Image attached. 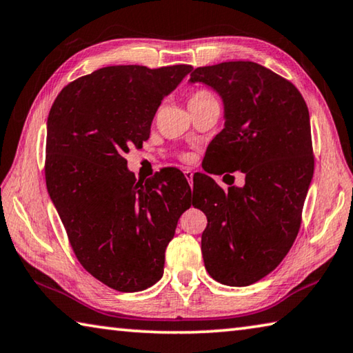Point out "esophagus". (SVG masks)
I'll return each mask as SVG.
<instances>
[{
	"mask_svg": "<svg viewBox=\"0 0 353 353\" xmlns=\"http://www.w3.org/2000/svg\"><path fill=\"white\" fill-rule=\"evenodd\" d=\"M184 176H186V180L189 181L190 186H192V180H194V172L190 169H186L184 170Z\"/></svg>",
	"mask_w": 353,
	"mask_h": 353,
	"instance_id": "1",
	"label": "esophagus"
}]
</instances>
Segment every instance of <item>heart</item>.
<instances>
[{
    "instance_id": "1",
    "label": "heart",
    "mask_w": 353,
    "mask_h": 353,
    "mask_svg": "<svg viewBox=\"0 0 353 353\" xmlns=\"http://www.w3.org/2000/svg\"><path fill=\"white\" fill-rule=\"evenodd\" d=\"M209 96H211V94H209V92H206V91H196V92H194L192 97H190L189 102L199 101V99H205V97H209Z\"/></svg>"
}]
</instances>
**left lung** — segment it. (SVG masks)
I'll return each mask as SVG.
<instances>
[{
	"mask_svg": "<svg viewBox=\"0 0 353 353\" xmlns=\"http://www.w3.org/2000/svg\"><path fill=\"white\" fill-rule=\"evenodd\" d=\"M223 102L225 128L211 141L209 173L240 170L225 192L203 175L194 206L208 217L203 261L215 281L251 285L292 248L313 178L310 114L293 83L254 61H225L190 74ZM228 173V175H230Z\"/></svg>",
	"mask_w": 353,
	"mask_h": 353,
	"instance_id": "8db88e82",
	"label": "left lung"
}]
</instances>
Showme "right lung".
Here are the masks:
<instances>
[{"label": "right lung", "instance_id": "obj_1", "mask_svg": "<svg viewBox=\"0 0 353 353\" xmlns=\"http://www.w3.org/2000/svg\"><path fill=\"white\" fill-rule=\"evenodd\" d=\"M190 71L107 66L65 86L49 111V196L82 267L117 292H142L163 277L165 248L190 208L180 170L139 183L123 158L148 139L161 101Z\"/></svg>", "mask_w": 353, "mask_h": 353}]
</instances>
